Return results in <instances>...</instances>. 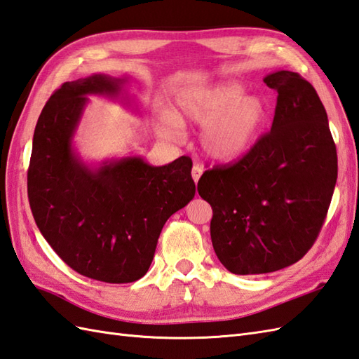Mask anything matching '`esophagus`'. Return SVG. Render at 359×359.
I'll use <instances>...</instances> for the list:
<instances>
[{
    "label": "esophagus",
    "instance_id": "34e87169",
    "mask_svg": "<svg viewBox=\"0 0 359 359\" xmlns=\"http://www.w3.org/2000/svg\"><path fill=\"white\" fill-rule=\"evenodd\" d=\"M203 174V168L200 165H194L193 166V171H191V176H193V180L197 183L198 182V179H200V176H202Z\"/></svg>",
    "mask_w": 359,
    "mask_h": 359
}]
</instances>
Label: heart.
Instances as JSON below:
<instances>
[{
    "label": "heart",
    "instance_id": "1",
    "mask_svg": "<svg viewBox=\"0 0 359 359\" xmlns=\"http://www.w3.org/2000/svg\"><path fill=\"white\" fill-rule=\"evenodd\" d=\"M271 118V105L258 93H245L234 79L183 88L172 111L161 114V131L166 137H180L183 123L202 125L200 148L215 162L243 157L260 139Z\"/></svg>",
    "mask_w": 359,
    "mask_h": 359
}]
</instances>
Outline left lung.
<instances>
[{
  "label": "left lung",
  "mask_w": 359,
  "mask_h": 359,
  "mask_svg": "<svg viewBox=\"0 0 359 359\" xmlns=\"http://www.w3.org/2000/svg\"><path fill=\"white\" fill-rule=\"evenodd\" d=\"M263 81L278 93L271 133L243 159L205 171L197 183L212 208L215 255L237 275L280 271L303 258L338 176L337 147L315 88L289 70Z\"/></svg>",
  "instance_id": "obj_1"
}]
</instances>
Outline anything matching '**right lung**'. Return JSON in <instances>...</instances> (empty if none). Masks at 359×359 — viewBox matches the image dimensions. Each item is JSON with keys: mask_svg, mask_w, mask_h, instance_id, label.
Returning a JSON list of instances; mask_svg holds the SVG:
<instances>
[{"mask_svg": "<svg viewBox=\"0 0 359 359\" xmlns=\"http://www.w3.org/2000/svg\"><path fill=\"white\" fill-rule=\"evenodd\" d=\"M127 81L95 73L56 90L39 114L27 172L32 214L47 243L73 271L118 285L144 277L165 222L196 194L187 156L153 166L140 156L87 163L76 151L88 96L135 108L123 95Z\"/></svg>", "mask_w": 359, "mask_h": 359, "instance_id": "add662e5", "label": "right lung"}]
</instances>
